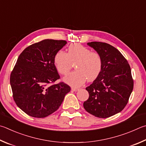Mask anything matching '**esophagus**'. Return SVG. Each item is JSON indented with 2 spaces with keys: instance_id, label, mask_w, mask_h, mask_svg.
<instances>
[{
  "instance_id": "1",
  "label": "esophagus",
  "mask_w": 146,
  "mask_h": 146,
  "mask_svg": "<svg viewBox=\"0 0 146 146\" xmlns=\"http://www.w3.org/2000/svg\"><path fill=\"white\" fill-rule=\"evenodd\" d=\"M71 90H72V91H78L79 89L75 88V87H71Z\"/></svg>"
}]
</instances>
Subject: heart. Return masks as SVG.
Instances as JSON below:
<instances>
[{"instance_id": "obj_1", "label": "heart", "mask_w": 146, "mask_h": 146, "mask_svg": "<svg viewBox=\"0 0 146 146\" xmlns=\"http://www.w3.org/2000/svg\"><path fill=\"white\" fill-rule=\"evenodd\" d=\"M54 62L57 71L66 75L75 64L76 71L64 78V81L73 87L83 85L87 80L93 81L98 77L102 71L103 59L98 52L91 51L79 43L69 46L68 52L60 50L55 54Z\"/></svg>"}]
</instances>
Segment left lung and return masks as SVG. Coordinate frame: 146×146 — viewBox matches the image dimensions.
Segmentation results:
<instances>
[{
  "label": "left lung",
  "instance_id": "obj_1",
  "mask_svg": "<svg viewBox=\"0 0 146 146\" xmlns=\"http://www.w3.org/2000/svg\"><path fill=\"white\" fill-rule=\"evenodd\" d=\"M101 55L103 68L98 77L86 87L89 98L84 103L87 112L107 118L124 109L133 89V79L128 61L115 47L103 42L87 43Z\"/></svg>",
  "mask_w": 146,
  "mask_h": 146
}]
</instances>
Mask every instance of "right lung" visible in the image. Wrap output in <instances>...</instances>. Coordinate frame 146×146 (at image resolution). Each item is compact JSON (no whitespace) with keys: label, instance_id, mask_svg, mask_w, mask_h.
<instances>
[{"label":"right lung","instance_id":"obj_1","mask_svg":"<svg viewBox=\"0 0 146 146\" xmlns=\"http://www.w3.org/2000/svg\"><path fill=\"white\" fill-rule=\"evenodd\" d=\"M65 40L44 39L26 48L18 57L10 75L13 97L27 115L43 118L55 112L71 87L60 78L54 62Z\"/></svg>","mask_w":146,"mask_h":146}]
</instances>
